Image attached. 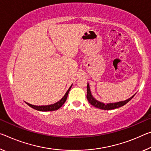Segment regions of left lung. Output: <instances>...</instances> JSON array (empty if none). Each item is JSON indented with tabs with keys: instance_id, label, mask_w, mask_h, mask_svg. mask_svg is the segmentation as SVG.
Here are the masks:
<instances>
[{
	"instance_id": "obj_1",
	"label": "left lung",
	"mask_w": 151,
	"mask_h": 151,
	"mask_svg": "<svg viewBox=\"0 0 151 151\" xmlns=\"http://www.w3.org/2000/svg\"><path fill=\"white\" fill-rule=\"evenodd\" d=\"M87 98L88 101L92 105L95 107H97V108H99L101 109H104V110H109V109H114L118 108V107H120L122 106H124V105L127 104L130 100L132 99L134 96L135 94L132 95L131 97L129 98V99L125 100V101H122L119 102H116V103H109V104H104V103H102L101 101H98L96 99H95L94 97H93L91 94V92L89 85L87 83Z\"/></svg>"
}]
</instances>
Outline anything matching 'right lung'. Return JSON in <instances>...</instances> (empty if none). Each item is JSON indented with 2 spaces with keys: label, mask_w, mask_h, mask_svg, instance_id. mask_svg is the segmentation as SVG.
<instances>
[{
  "label": "right lung",
  "mask_w": 151,
  "mask_h": 151,
  "mask_svg": "<svg viewBox=\"0 0 151 151\" xmlns=\"http://www.w3.org/2000/svg\"><path fill=\"white\" fill-rule=\"evenodd\" d=\"M72 85L70 88H68V91H67L66 93H65V95H64V97L62 98V99L60 100V101H57L56 103H55L54 104H51V105H47V106H34V105L30 104L29 103L25 102L29 106H30L31 107H32L33 109H36L37 111H54V110H57L60 107H61L63 106V104L65 103L66 100L67 99V97H68V93L70 91V88L72 87Z\"/></svg>",
  "instance_id": "add662e5"
}]
</instances>
